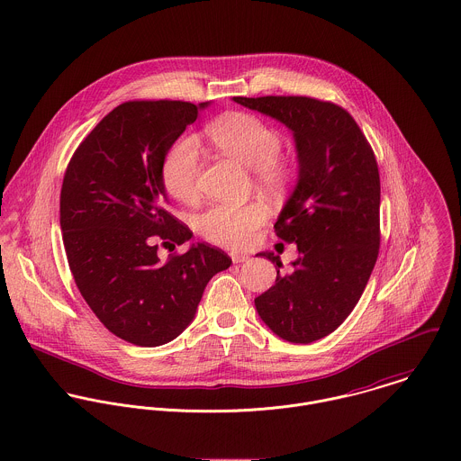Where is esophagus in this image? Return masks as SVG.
Returning a JSON list of instances; mask_svg holds the SVG:
<instances>
[{"instance_id":"esophagus-1","label":"esophagus","mask_w":461,"mask_h":461,"mask_svg":"<svg viewBox=\"0 0 461 461\" xmlns=\"http://www.w3.org/2000/svg\"><path fill=\"white\" fill-rule=\"evenodd\" d=\"M230 259H232V263L234 264L245 263V261H249V256H245V254H236V252H232V254H230Z\"/></svg>"}]
</instances>
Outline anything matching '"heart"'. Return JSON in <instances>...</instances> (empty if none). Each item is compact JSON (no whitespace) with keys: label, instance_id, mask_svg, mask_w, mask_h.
<instances>
[{"label":"heart","instance_id":"obj_1","mask_svg":"<svg viewBox=\"0 0 461 461\" xmlns=\"http://www.w3.org/2000/svg\"><path fill=\"white\" fill-rule=\"evenodd\" d=\"M211 141L229 158L252 168L254 181L266 192H276L293 179V165L280 156V132L259 117L232 112L218 117L209 128ZM200 150L195 138H179L165 154L161 163V183L165 192L179 202H192L198 195ZM267 218V207L261 200L245 205L218 203L197 218L200 234L223 247H247L256 230Z\"/></svg>","mask_w":461,"mask_h":461}]
</instances>
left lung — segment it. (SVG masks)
<instances>
[{
	"instance_id": "1",
	"label": "left lung",
	"mask_w": 461,
	"mask_h": 461,
	"mask_svg": "<svg viewBox=\"0 0 461 461\" xmlns=\"http://www.w3.org/2000/svg\"><path fill=\"white\" fill-rule=\"evenodd\" d=\"M293 132L298 183L275 223L296 243L293 271L256 298L266 327L284 340L309 344L337 329L358 303L380 249V174L375 152L340 106L302 95L232 97Z\"/></svg>"
}]
</instances>
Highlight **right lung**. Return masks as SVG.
<instances>
[{
	"label": "right lung",
	"instance_id": "1",
	"mask_svg": "<svg viewBox=\"0 0 461 461\" xmlns=\"http://www.w3.org/2000/svg\"><path fill=\"white\" fill-rule=\"evenodd\" d=\"M209 103L130 101L76 149L60 194V227L74 282L99 321L143 348L174 340L197 312L207 282L230 258L207 243L158 258V241L194 232L168 211L161 163Z\"/></svg>",
	"mask_w": 461,
	"mask_h": 461
}]
</instances>
